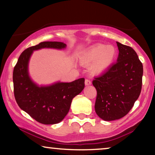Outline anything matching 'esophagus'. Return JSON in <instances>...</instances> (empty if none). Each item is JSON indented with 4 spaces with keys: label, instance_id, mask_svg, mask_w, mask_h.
I'll return each instance as SVG.
<instances>
[{
    "label": "esophagus",
    "instance_id": "1",
    "mask_svg": "<svg viewBox=\"0 0 155 155\" xmlns=\"http://www.w3.org/2000/svg\"><path fill=\"white\" fill-rule=\"evenodd\" d=\"M84 84H85V85H87V86L90 85V84H92V82H91L90 80L86 79V80H85V81H84Z\"/></svg>",
    "mask_w": 155,
    "mask_h": 155
}]
</instances>
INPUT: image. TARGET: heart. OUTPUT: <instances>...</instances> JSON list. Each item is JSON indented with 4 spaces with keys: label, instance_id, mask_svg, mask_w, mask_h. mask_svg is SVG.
<instances>
[{
    "label": "heart",
    "instance_id": "b5f03b06",
    "mask_svg": "<svg viewBox=\"0 0 155 155\" xmlns=\"http://www.w3.org/2000/svg\"><path fill=\"white\" fill-rule=\"evenodd\" d=\"M116 54L117 51L114 46L96 44L82 55L80 61L84 66L90 65V70L93 75H99L111 66Z\"/></svg>",
    "mask_w": 155,
    "mask_h": 155
}]
</instances>
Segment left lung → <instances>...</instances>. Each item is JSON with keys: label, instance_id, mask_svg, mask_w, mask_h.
Here are the masks:
<instances>
[{"label": "left lung", "instance_id": "obj_1", "mask_svg": "<svg viewBox=\"0 0 155 155\" xmlns=\"http://www.w3.org/2000/svg\"><path fill=\"white\" fill-rule=\"evenodd\" d=\"M116 63L92 84L97 92L95 111L99 118L110 121L120 119L130 111L141 92L143 64L130 46L116 42Z\"/></svg>", "mask_w": 155, "mask_h": 155}]
</instances>
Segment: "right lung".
Returning <instances> with one entry per match:
<instances>
[{
	"label": "right lung",
	"mask_w": 155,
	"mask_h": 155,
	"mask_svg": "<svg viewBox=\"0 0 155 155\" xmlns=\"http://www.w3.org/2000/svg\"><path fill=\"white\" fill-rule=\"evenodd\" d=\"M65 48L66 44L63 42H41L25 49L14 68L12 80L17 103L21 109L41 124H58L65 118L73 99L83 90L84 79L39 86L29 75V59L35 51L41 48L61 50Z\"/></svg>",
	"instance_id": "obj_1"
}]
</instances>
